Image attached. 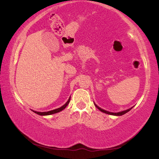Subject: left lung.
Returning a JSON list of instances; mask_svg holds the SVG:
<instances>
[{"mask_svg": "<svg viewBox=\"0 0 159 159\" xmlns=\"http://www.w3.org/2000/svg\"><path fill=\"white\" fill-rule=\"evenodd\" d=\"M94 104H95V106L97 107V108H98V109L99 110V111H101L102 112H104V113H105V114H107L114 115V116H122V115H123V114H126V113L128 112L129 111H130V110H131L132 109H133V107H131V108L128 109H127V110H125V111H123L118 112V113H112V112H109V111H105V110H104V109H101V108H99V107L98 106H97L95 103H94Z\"/></svg>", "mask_w": 159, "mask_h": 159, "instance_id": "1", "label": "left lung"}]
</instances>
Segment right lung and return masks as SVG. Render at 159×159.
<instances>
[{"mask_svg":"<svg viewBox=\"0 0 159 159\" xmlns=\"http://www.w3.org/2000/svg\"><path fill=\"white\" fill-rule=\"evenodd\" d=\"M70 99H71V97H70L69 99H68V101L66 102V103L65 104H64L62 107H60V108L58 109H54L52 110V111H45V112H39V111H33L34 113H36V114H39V115H41V116H46V115H50V114H56V113H58L61 111H62L63 109H64L66 107V106L68 105L69 102H70Z\"/></svg>","mask_w":159,"mask_h":159,"instance_id":"1","label":"right lung"}]
</instances>
